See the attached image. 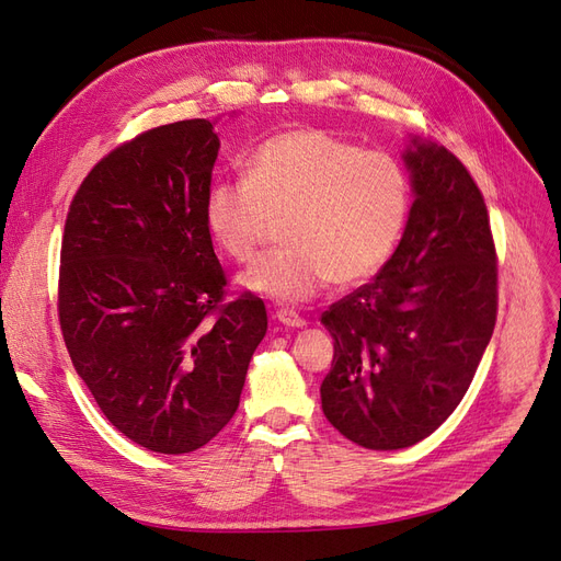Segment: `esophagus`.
I'll return each instance as SVG.
<instances>
[{"instance_id": "1", "label": "esophagus", "mask_w": 561, "mask_h": 561, "mask_svg": "<svg viewBox=\"0 0 561 561\" xmlns=\"http://www.w3.org/2000/svg\"><path fill=\"white\" fill-rule=\"evenodd\" d=\"M276 318H278V322H283L285 328H304V325H307V320H304L295 309H278Z\"/></svg>"}]
</instances>
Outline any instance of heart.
<instances>
[{"label": "heart", "instance_id": "1", "mask_svg": "<svg viewBox=\"0 0 561 561\" xmlns=\"http://www.w3.org/2000/svg\"><path fill=\"white\" fill-rule=\"evenodd\" d=\"M248 178L217 180L203 217L217 245L248 264L283 222V250L241 285L278 301H304L371 278L393 257L412 215V182L398 157L320 130L290 128L252 151Z\"/></svg>", "mask_w": 561, "mask_h": 561}]
</instances>
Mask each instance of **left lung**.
<instances>
[{
    "label": "left lung",
    "mask_w": 561,
    "mask_h": 561,
    "mask_svg": "<svg viewBox=\"0 0 561 561\" xmlns=\"http://www.w3.org/2000/svg\"><path fill=\"white\" fill-rule=\"evenodd\" d=\"M416 201L375 280L320 316L334 360L320 398L332 426L365 449H404L463 400L499 313V257L486 203L445 147L407 149Z\"/></svg>",
    "instance_id": "1"
}]
</instances>
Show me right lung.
Instances as JSON below:
<instances>
[{"label":"right lung","mask_w":561,"mask_h":561,"mask_svg":"<svg viewBox=\"0 0 561 561\" xmlns=\"http://www.w3.org/2000/svg\"><path fill=\"white\" fill-rule=\"evenodd\" d=\"M206 118L149 128L83 178L60 245L58 318L77 375L135 445L194 451L239 410L266 309L236 295L203 217Z\"/></svg>","instance_id":"add662e5"}]
</instances>
